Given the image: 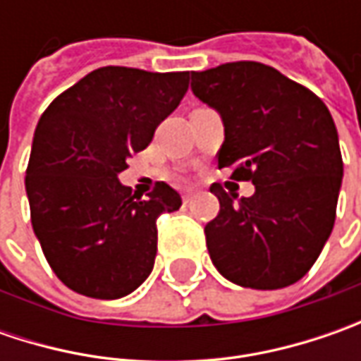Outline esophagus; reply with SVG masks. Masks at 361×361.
<instances>
[{
    "mask_svg": "<svg viewBox=\"0 0 361 361\" xmlns=\"http://www.w3.org/2000/svg\"><path fill=\"white\" fill-rule=\"evenodd\" d=\"M192 199H195V192H190V190H187V192L183 195V202H185V204H188Z\"/></svg>",
    "mask_w": 361,
    "mask_h": 361,
    "instance_id": "obj_1",
    "label": "esophagus"
}]
</instances>
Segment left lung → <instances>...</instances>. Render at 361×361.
<instances>
[{
	"instance_id": "1",
	"label": "left lung",
	"mask_w": 361,
	"mask_h": 361,
	"mask_svg": "<svg viewBox=\"0 0 361 361\" xmlns=\"http://www.w3.org/2000/svg\"><path fill=\"white\" fill-rule=\"evenodd\" d=\"M190 90L223 118L219 169L251 180L235 202L213 185L219 215L207 223L216 271L251 289H281L312 269L336 223L343 162L327 106L305 86L259 62L190 74Z\"/></svg>"
}]
</instances>
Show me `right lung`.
<instances>
[{
  "label": "right lung",
  "instance_id": "obj_1",
  "mask_svg": "<svg viewBox=\"0 0 361 361\" xmlns=\"http://www.w3.org/2000/svg\"><path fill=\"white\" fill-rule=\"evenodd\" d=\"M188 72L106 66L46 108L25 171L32 227L58 279L86 298L132 293L154 267L157 219L180 195L157 183L148 199L118 180L180 104Z\"/></svg>",
  "mask_w": 361,
  "mask_h": 361
}]
</instances>
